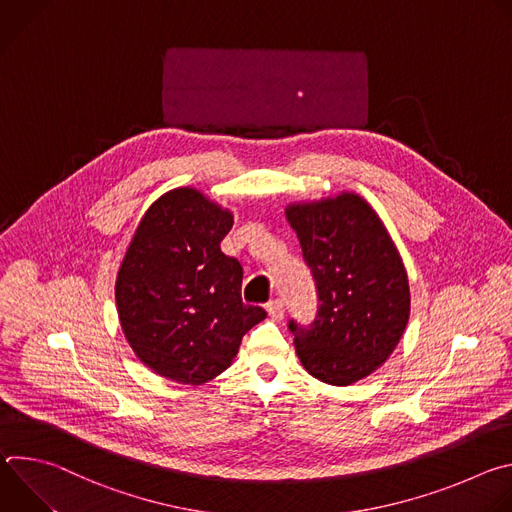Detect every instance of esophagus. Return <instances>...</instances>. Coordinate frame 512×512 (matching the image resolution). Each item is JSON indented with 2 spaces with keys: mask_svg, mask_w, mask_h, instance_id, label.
Masks as SVG:
<instances>
[{
  "mask_svg": "<svg viewBox=\"0 0 512 512\" xmlns=\"http://www.w3.org/2000/svg\"><path fill=\"white\" fill-rule=\"evenodd\" d=\"M283 312H285V308H283V302H281V300H273V302L267 304V314H269L271 320L279 322V320L283 318Z\"/></svg>",
  "mask_w": 512,
  "mask_h": 512,
  "instance_id": "esophagus-1",
  "label": "esophagus"
}]
</instances>
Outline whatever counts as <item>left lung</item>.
<instances>
[{
	"instance_id": "obj_1",
	"label": "left lung",
	"mask_w": 512,
	"mask_h": 512,
	"mask_svg": "<svg viewBox=\"0 0 512 512\" xmlns=\"http://www.w3.org/2000/svg\"><path fill=\"white\" fill-rule=\"evenodd\" d=\"M318 287L310 326L289 320L304 369L346 387L377 371L409 320V279L373 206L354 192L285 208Z\"/></svg>"
}]
</instances>
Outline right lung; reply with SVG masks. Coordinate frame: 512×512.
Here are the masks:
<instances>
[{
	"mask_svg": "<svg viewBox=\"0 0 512 512\" xmlns=\"http://www.w3.org/2000/svg\"><path fill=\"white\" fill-rule=\"evenodd\" d=\"M231 210L194 188L160 196L125 251L115 302L137 358L160 377L202 385L231 367L267 314L241 300L243 267L221 251Z\"/></svg>",
	"mask_w": 512,
	"mask_h": 512,
	"instance_id": "1",
	"label": "right lung"
}]
</instances>
